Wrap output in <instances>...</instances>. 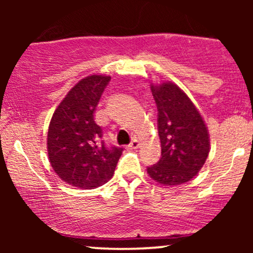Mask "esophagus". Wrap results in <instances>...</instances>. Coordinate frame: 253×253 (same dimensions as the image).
Wrapping results in <instances>:
<instances>
[{"label":"esophagus","mask_w":253,"mask_h":253,"mask_svg":"<svg viewBox=\"0 0 253 253\" xmlns=\"http://www.w3.org/2000/svg\"><path fill=\"white\" fill-rule=\"evenodd\" d=\"M128 147H129L130 150L138 149V147H139V141L136 140V139H134V140H132V143H130V144L128 145Z\"/></svg>","instance_id":"obj_1"}]
</instances>
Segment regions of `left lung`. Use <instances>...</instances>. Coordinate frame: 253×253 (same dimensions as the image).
Instances as JSON below:
<instances>
[{
    "mask_svg": "<svg viewBox=\"0 0 253 253\" xmlns=\"http://www.w3.org/2000/svg\"><path fill=\"white\" fill-rule=\"evenodd\" d=\"M158 109L162 156L147 173L164 185L190 181L201 170L210 153V135L199 110L176 84L151 86Z\"/></svg>",
    "mask_w": 253,
    "mask_h": 253,
    "instance_id": "8db88e82",
    "label": "left lung"
}]
</instances>
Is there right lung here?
I'll use <instances>...</instances> for the list:
<instances>
[{"mask_svg":"<svg viewBox=\"0 0 253 253\" xmlns=\"http://www.w3.org/2000/svg\"><path fill=\"white\" fill-rule=\"evenodd\" d=\"M109 76L80 81L54 110L47 133V152L56 173L68 184L92 189L112 178L123 147L108 146L94 113Z\"/></svg>","mask_w":253,"mask_h":253,"instance_id":"add662e5","label":"right lung"}]
</instances>
